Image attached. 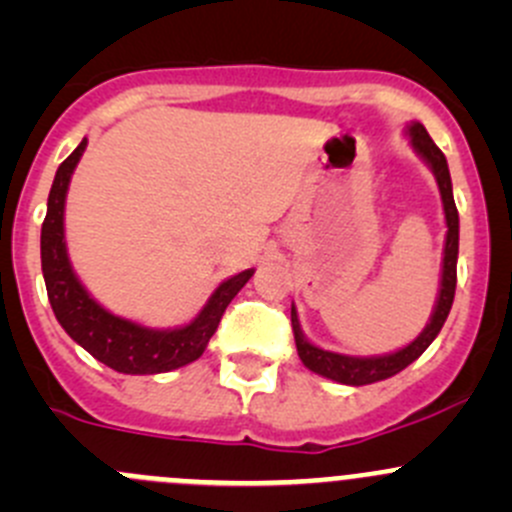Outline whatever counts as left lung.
Instances as JSON below:
<instances>
[{
  "instance_id": "8db88e82",
  "label": "left lung",
  "mask_w": 512,
  "mask_h": 512,
  "mask_svg": "<svg viewBox=\"0 0 512 512\" xmlns=\"http://www.w3.org/2000/svg\"><path fill=\"white\" fill-rule=\"evenodd\" d=\"M406 136H409L411 148L416 151V156L431 168L433 178L438 183V193H441L443 203V215H446V245H443V265H441V287H438L436 304H433V312L428 324L423 327V332L418 334L411 344H406L404 349H396L391 354H379V356H349V354H337L327 352V349L317 347V344L309 342L304 337L302 327H299L297 307L292 304V329H294V344H297V354L302 359V364L307 366L314 374L324 376V379H332L337 384L347 386H366L374 384V381H384L389 376L404 371L411 361H416L418 356L431 347L433 339L441 332L443 322H446L448 312H451L453 294H456V265H458V210L453 203V185H451V173H448L446 156L441 153V148L431 141L426 128L421 123L414 121L406 126Z\"/></svg>"
}]
</instances>
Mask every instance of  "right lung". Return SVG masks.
<instances>
[{
  "label": "right lung",
  "mask_w": 512,
  "mask_h": 512,
  "mask_svg": "<svg viewBox=\"0 0 512 512\" xmlns=\"http://www.w3.org/2000/svg\"><path fill=\"white\" fill-rule=\"evenodd\" d=\"M86 143L89 141L84 138L56 170L46 203V218L41 225V272H44L51 309L76 344H81L94 359L111 366L118 374H163V371L180 369L203 356L227 304L247 285L255 270H245L220 282L198 317L175 329L143 327L101 307L76 277L64 235L66 193L74 168L84 156Z\"/></svg>",
  "instance_id": "right-lung-1"
}]
</instances>
